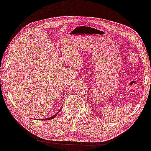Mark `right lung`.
<instances>
[{
    "label": "right lung",
    "instance_id": "obj_1",
    "mask_svg": "<svg viewBox=\"0 0 151 151\" xmlns=\"http://www.w3.org/2000/svg\"><path fill=\"white\" fill-rule=\"evenodd\" d=\"M60 110H59V111H58V112H57L56 114H55V115H53V116H51V117H50V118H46V119H39V120H51V119H53V118H55V116H56L57 115H58V113L59 112H60Z\"/></svg>",
    "mask_w": 151,
    "mask_h": 151
}]
</instances>
